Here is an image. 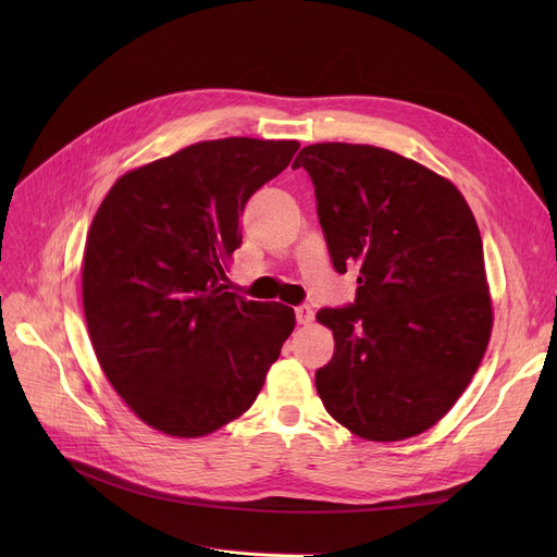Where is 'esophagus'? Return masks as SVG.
Masks as SVG:
<instances>
[{
	"instance_id": "esophagus-1",
	"label": "esophagus",
	"mask_w": 557,
	"mask_h": 557,
	"mask_svg": "<svg viewBox=\"0 0 557 557\" xmlns=\"http://www.w3.org/2000/svg\"><path fill=\"white\" fill-rule=\"evenodd\" d=\"M313 309L309 307V305H299L297 309H295V318H297V323L299 325H309L311 323V320H313Z\"/></svg>"
}]
</instances>
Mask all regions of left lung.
<instances>
[{
  "mask_svg": "<svg viewBox=\"0 0 557 557\" xmlns=\"http://www.w3.org/2000/svg\"><path fill=\"white\" fill-rule=\"evenodd\" d=\"M293 166L315 188L356 301L320 309L334 356L315 372L327 413L369 442L430 430L465 393L493 330L481 232L460 190L428 166L364 144H313Z\"/></svg>",
  "mask_w": 557,
  "mask_h": 557,
  "instance_id": "obj_1",
  "label": "left lung"
}]
</instances>
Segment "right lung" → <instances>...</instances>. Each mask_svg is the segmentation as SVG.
I'll list each match as a JSON object with an SVG mask.
<instances>
[{
  "instance_id": "add662e5",
  "label": "right lung",
  "mask_w": 557,
  "mask_h": 557,
  "mask_svg": "<svg viewBox=\"0 0 557 557\" xmlns=\"http://www.w3.org/2000/svg\"><path fill=\"white\" fill-rule=\"evenodd\" d=\"M297 141H201L113 183L83 256V311L109 383L146 425L205 436L256 401L295 327L227 290L239 215Z\"/></svg>"
}]
</instances>
